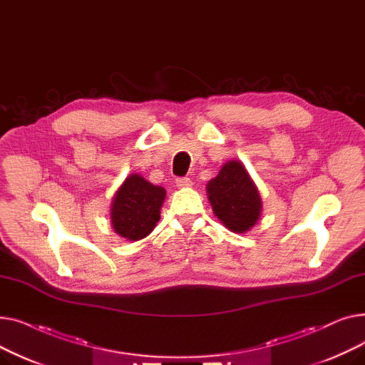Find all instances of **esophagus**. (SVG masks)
<instances>
[{
  "label": "esophagus",
  "instance_id": "1",
  "mask_svg": "<svg viewBox=\"0 0 365 365\" xmlns=\"http://www.w3.org/2000/svg\"><path fill=\"white\" fill-rule=\"evenodd\" d=\"M176 186H178L179 189H186V187H190V186H192V180H190L189 178H183V179H179V180L176 182Z\"/></svg>",
  "mask_w": 365,
  "mask_h": 365
}]
</instances>
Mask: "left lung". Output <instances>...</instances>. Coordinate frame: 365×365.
<instances>
[{
    "label": "left lung",
    "instance_id": "left-lung-1",
    "mask_svg": "<svg viewBox=\"0 0 365 365\" xmlns=\"http://www.w3.org/2000/svg\"><path fill=\"white\" fill-rule=\"evenodd\" d=\"M205 189L213 213L225 227L235 234L252 231L263 204L256 183L241 161H226Z\"/></svg>",
    "mask_w": 365,
    "mask_h": 365
}]
</instances>
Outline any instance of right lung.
<instances>
[{
  "mask_svg": "<svg viewBox=\"0 0 365 365\" xmlns=\"http://www.w3.org/2000/svg\"><path fill=\"white\" fill-rule=\"evenodd\" d=\"M165 189L152 185L139 173L128 175L110 201L113 232L127 241H140L155 229Z\"/></svg>",
  "mask_w": 365,
  "mask_h": 365,
  "instance_id": "1",
  "label": "right lung"
}]
</instances>
